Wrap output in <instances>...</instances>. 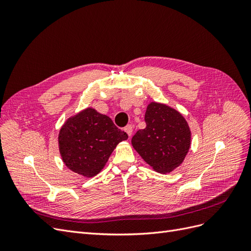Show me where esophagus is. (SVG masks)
I'll use <instances>...</instances> for the list:
<instances>
[{
  "label": "esophagus",
  "instance_id": "esophagus-1",
  "mask_svg": "<svg viewBox=\"0 0 251 251\" xmlns=\"http://www.w3.org/2000/svg\"><path fill=\"white\" fill-rule=\"evenodd\" d=\"M125 131H126V133L131 137V135H132V133H133V126H132L131 125H127V126L125 127Z\"/></svg>",
  "mask_w": 251,
  "mask_h": 251
}]
</instances>
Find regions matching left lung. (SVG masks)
Returning a JSON list of instances; mask_svg holds the SVG:
<instances>
[{"label": "left lung", "instance_id": "left-lung-1", "mask_svg": "<svg viewBox=\"0 0 251 251\" xmlns=\"http://www.w3.org/2000/svg\"><path fill=\"white\" fill-rule=\"evenodd\" d=\"M144 120L147 126L133 136V148L154 171L173 172L182 164L191 148L187 121L177 110L155 101L148 104Z\"/></svg>", "mask_w": 251, "mask_h": 251}]
</instances>
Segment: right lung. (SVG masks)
<instances>
[{
    "mask_svg": "<svg viewBox=\"0 0 251 251\" xmlns=\"http://www.w3.org/2000/svg\"><path fill=\"white\" fill-rule=\"evenodd\" d=\"M126 139L127 134L109 116L87 108L65 121L58 134V149L68 169L91 178L100 173L117 144Z\"/></svg>",
    "mask_w": 251,
    "mask_h": 251,
    "instance_id": "right-lung-1",
    "label": "right lung"
}]
</instances>
